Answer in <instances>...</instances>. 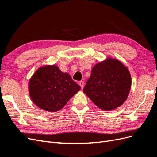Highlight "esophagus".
I'll list each match as a JSON object with an SVG mask.
<instances>
[{"label": "esophagus", "mask_w": 157, "mask_h": 157, "mask_svg": "<svg viewBox=\"0 0 157 157\" xmlns=\"http://www.w3.org/2000/svg\"><path fill=\"white\" fill-rule=\"evenodd\" d=\"M78 84L80 85V87H81V88L83 89V88H84V82H83V81H79V82H78Z\"/></svg>", "instance_id": "1"}]
</instances>
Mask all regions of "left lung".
<instances>
[{"instance_id": "left-lung-1", "label": "left lung", "mask_w": 157, "mask_h": 157, "mask_svg": "<svg viewBox=\"0 0 157 157\" xmlns=\"http://www.w3.org/2000/svg\"><path fill=\"white\" fill-rule=\"evenodd\" d=\"M132 85L129 70L111 58L95 65L83 92L101 110L110 111L125 102Z\"/></svg>"}]
</instances>
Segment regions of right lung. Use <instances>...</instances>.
<instances>
[{"instance_id":"add662e5","label":"right lung","mask_w":157,"mask_h":157,"mask_svg":"<svg viewBox=\"0 0 157 157\" xmlns=\"http://www.w3.org/2000/svg\"><path fill=\"white\" fill-rule=\"evenodd\" d=\"M29 96L39 108L49 112L61 110L80 86L58 66L45 65L38 69L29 81Z\"/></svg>"}]
</instances>
